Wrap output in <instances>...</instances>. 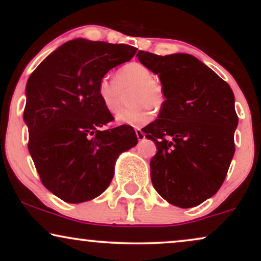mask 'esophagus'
Segmentation results:
<instances>
[{
  "label": "esophagus",
  "instance_id": "esophagus-1",
  "mask_svg": "<svg viewBox=\"0 0 261 261\" xmlns=\"http://www.w3.org/2000/svg\"><path fill=\"white\" fill-rule=\"evenodd\" d=\"M135 134H137L138 140L141 141V140H144V139H145V133L140 129V128H137V129H135Z\"/></svg>",
  "mask_w": 261,
  "mask_h": 261
}]
</instances>
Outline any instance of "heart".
I'll return each mask as SVG.
<instances>
[{
    "instance_id": "1",
    "label": "heart",
    "mask_w": 261,
    "mask_h": 261,
    "mask_svg": "<svg viewBox=\"0 0 261 261\" xmlns=\"http://www.w3.org/2000/svg\"><path fill=\"white\" fill-rule=\"evenodd\" d=\"M128 94L127 102L130 107L120 110L116 120L129 126H142L151 120L152 110L162 108L165 96L158 82L153 81V73L145 65L128 63L116 71L115 80L109 76L102 77L98 82L97 92L103 106L110 113L120 108L123 94Z\"/></svg>"
}]
</instances>
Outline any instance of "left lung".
I'll return each mask as SVG.
<instances>
[{"label": "left lung", "instance_id": "obj_1", "mask_svg": "<svg viewBox=\"0 0 261 261\" xmlns=\"http://www.w3.org/2000/svg\"><path fill=\"white\" fill-rule=\"evenodd\" d=\"M137 57L158 74L165 96L158 119L144 128L158 149L149 164L152 184L171 204L192 208L215 195L227 176L239 122L234 94L191 55Z\"/></svg>", "mask_w": 261, "mask_h": 261}]
</instances>
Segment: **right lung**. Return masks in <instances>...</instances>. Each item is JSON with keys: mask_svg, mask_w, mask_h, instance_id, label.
Instances as JSON below:
<instances>
[{"mask_svg": "<svg viewBox=\"0 0 261 261\" xmlns=\"http://www.w3.org/2000/svg\"><path fill=\"white\" fill-rule=\"evenodd\" d=\"M129 45L74 39L42 60L26 85L28 151L41 183L67 203L97 197L109 187L121 153L138 144L130 126L99 129L113 120L98 82L133 58Z\"/></svg>", "mask_w": 261, "mask_h": 261, "instance_id": "add662e5", "label": "right lung"}]
</instances>
